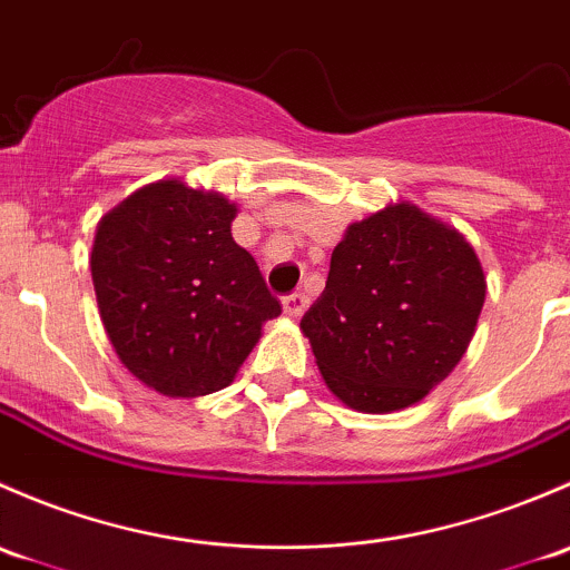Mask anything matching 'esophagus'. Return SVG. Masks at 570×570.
Here are the masks:
<instances>
[{"label":"esophagus","mask_w":570,"mask_h":570,"mask_svg":"<svg viewBox=\"0 0 570 570\" xmlns=\"http://www.w3.org/2000/svg\"><path fill=\"white\" fill-rule=\"evenodd\" d=\"M307 307H309V298L304 296V293H291V296L283 298V309L285 315H291V318H302Z\"/></svg>","instance_id":"1"}]
</instances>
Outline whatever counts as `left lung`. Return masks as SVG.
<instances>
[{
	"label": "left lung",
	"mask_w": 570,
	"mask_h": 570,
	"mask_svg": "<svg viewBox=\"0 0 570 570\" xmlns=\"http://www.w3.org/2000/svg\"><path fill=\"white\" fill-rule=\"evenodd\" d=\"M483 302L474 246L416 205L392 203L348 225L302 332L337 401L390 414L453 373Z\"/></svg>",
	"instance_id": "1"
}]
</instances>
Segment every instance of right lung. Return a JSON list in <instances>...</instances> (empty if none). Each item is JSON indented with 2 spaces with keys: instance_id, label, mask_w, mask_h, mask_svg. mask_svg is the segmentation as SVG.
I'll list each match as a JSON object with an SVG mask.
<instances>
[{
  "instance_id": "obj_1",
  "label": "right lung",
  "mask_w": 570,
  "mask_h": 570,
  "mask_svg": "<svg viewBox=\"0 0 570 570\" xmlns=\"http://www.w3.org/2000/svg\"><path fill=\"white\" fill-rule=\"evenodd\" d=\"M238 205L167 178L101 216L90 272L117 360L167 397L230 386L283 313L255 257L233 242Z\"/></svg>"
}]
</instances>
